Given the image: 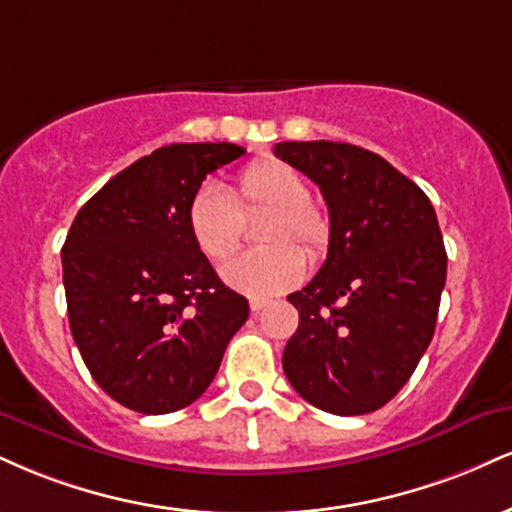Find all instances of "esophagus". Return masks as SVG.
I'll return each mask as SVG.
<instances>
[{
  "label": "esophagus",
  "instance_id": "esophagus-1",
  "mask_svg": "<svg viewBox=\"0 0 512 512\" xmlns=\"http://www.w3.org/2000/svg\"><path fill=\"white\" fill-rule=\"evenodd\" d=\"M267 305H269V300H264V298H252V300H250L252 315H260V312H262Z\"/></svg>",
  "mask_w": 512,
  "mask_h": 512
}]
</instances>
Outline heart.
<instances>
[{
	"mask_svg": "<svg viewBox=\"0 0 512 512\" xmlns=\"http://www.w3.org/2000/svg\"><path fill=\"white\" fill-rule=\"evenodd\" d=\"M257 209H264V217L255 238L264 245L226 262L221 279L252 298H267L303 279L305 255L310 262L324 260L334 224L329 209L312 200L307 178L295 166L262 157L240 171L231 193L214 181L195 188L186 207L190 238L207 260L224 262L243 236L240 217ZM298 244L304 245L305 253Z\"/></svg>",
	"mask_w": 512,
	"mask_h": 512,
	"instance_id": "b5f03b06",
	"label": "heart"
}]
</instances>
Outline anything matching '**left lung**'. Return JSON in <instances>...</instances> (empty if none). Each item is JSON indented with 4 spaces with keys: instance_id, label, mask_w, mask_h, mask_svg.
Instances as JSON below:
<instances>
[{
    "instance_id": "obj_1",
    "label": "left lung",
    "mask_w": 512,
    "mask_h": 512,
    "mask_svg": "<svg viewBox=\"0 0 512 512\" xmlns=\"http://www.w3.org/2000/svg\"><path fill=\"white\" fill-rule=\"evenodd\" d=\"M274 155L317 183L334 224L322 269L288 295L300 324L283 372L315 408L367 415L403 389L432 343L446 286L436 212L417 183L357 145L276 143Z\"/></svg>"
}]
</instances>
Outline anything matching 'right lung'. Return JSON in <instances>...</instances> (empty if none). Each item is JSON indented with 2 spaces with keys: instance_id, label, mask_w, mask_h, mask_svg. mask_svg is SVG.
Segmentation results:
<instances>
[{
  "instance_id": "right-lung-1",
  "label": "right lung",
  "mask_w": 512,
  "mask_h": 512,
  "mask_svg": "<svg viewBox=\"0 0 512 512\" xmlns=\"http://www.w3.org/2000/svg\"><path fill=\"white\" fill-rule=\"evenodd\" d=\"M233 143L166 145L116 174L80 207L61 248L73 341L123 408L164 415L207 391L248 319L193 243L186 207Z\"/></svg>"
}]
</instances>
